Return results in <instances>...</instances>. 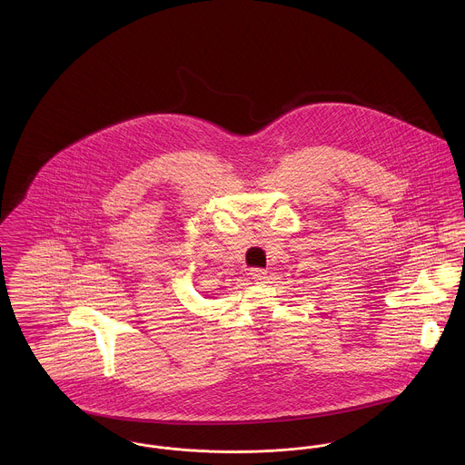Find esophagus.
<instances>
[{
    "label": "esophagus",
    "mask_w": 465,
    "mask_h": 465,
    "mask_svg": "<svg viewBox=\"0 0 465 465\" xmlns=\"http://www.w3.org/2000/svg\"><path fill=\"white\" fill-rule=\"evenodd\" d=\"M250 276L252 282L262 283V282H265V280H267V271H263V269H251Z\"/></svg>",
    "instance_id": "esophagus-1"
}]
</instances>
